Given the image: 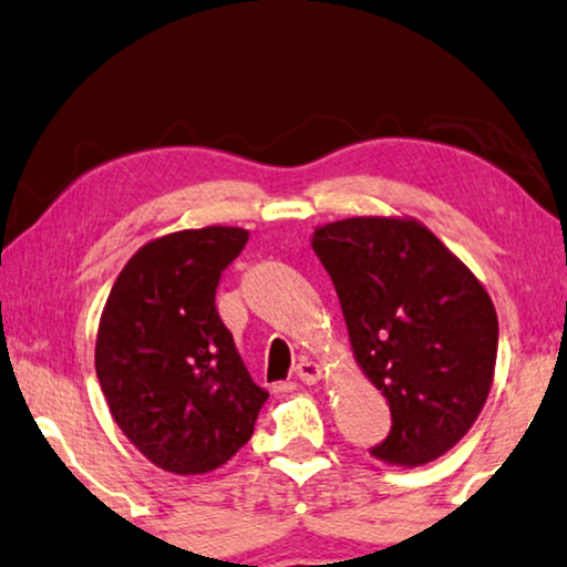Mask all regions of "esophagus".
I'll return each instance as SVG.
<instances>
[{"mask_svg": "<svg viewBox=\"0 0 567 567\" xmlns=\"http://www.w3.org/2000/svg\"><path fill=\"white\" fill-rule=\"evenodd\" d=\"M295 375H297V380L305 382V385H315V382L320 380L322 370H320L318 362L300 360V362H297V368H295Z\"/></svg>", "mask_w": 567, "mask_h": 567, "instance_id": "1", "label": "esophagus"}]
</instances>
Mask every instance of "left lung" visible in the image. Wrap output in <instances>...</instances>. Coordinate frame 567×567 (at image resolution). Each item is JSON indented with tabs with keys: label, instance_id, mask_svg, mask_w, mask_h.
<instances>
[{
	"label": "left lung",
	"instance_id": "8db88e82",
	"mask_svg": "<svg viewBox=\"0 0 567 567\" xmlns=\"http://www.w3.org/2000/svg\"><path fill=\"white\" fill-rule=\"evenodd\" d=\"M332 277L354 362L385 395L382 463H433L491 395L497 312L483 282L412 217H348L312 233Z\"/></svg>",
	"mask_w": 567,
	"mask_h": 567
}]
</instances>
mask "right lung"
I'll use <instances>...</instances> for the list:
<instances>
[{
    "label": "right lung",
    "instance_id": "obj_1",
    "mask_svg": "<svg viewBox=\"0 0 567 567\" xmlns=\"http://www.w3.org/2000/svg\"><path fill=\"white\" fill-rule=\"evenodd\" d=\"M247 237L243 227L209 225L152 239L104 302L94 348L104 400L130 443L167 473L225 465L270 398L215 307L219 275Z\"/></svg>",
    "mask_w": 567,
    "mask_h": 567
}]
</instances>
